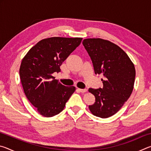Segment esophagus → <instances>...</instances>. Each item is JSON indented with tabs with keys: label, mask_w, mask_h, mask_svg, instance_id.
<instances>
[{
	"label": "esophagus",
	"mask_w": 151,
	"mask_h": 151,
	"mask_svg": "<svg viewBox=\"0 0 151 151\" xmlns=\"http://www.w3.org/2000/svg\"><path fill=\"white\" fill-rule=\"evenodd\" d=\"M78 91H79L81 92V93H86V92L87 91V89H86V88H84V89L78 88Z\"/></svg>",
	"instance_id": "obj_1"
}]
</instances>
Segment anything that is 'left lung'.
Wrapping results in <instances>:
<instances>
[{"mask_svg": "<svg viewBox=\"0 0 151 151\" xmlns=\"http://www.w3.org/2000/svg\"><path fill=\"white\" fill-rule=\"evenodd\" d=\"M83 44L93 62L94 73L103 74V88H90L95 103L89 105L91 113L105 119L122 108L133 90L136 71L133 63L118 45L103 39H86Z\"/></svg>", "mask_w": 151, "mask_h": 151, "instance_id": "8db88e82", "label": "left lung"}]
</instances>
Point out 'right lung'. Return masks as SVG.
<instances>
[{
    "label": "right lung",
    "instance_id": "right-lung-1",
    "mask_svg": "<svg viewBox=\"0 0 151 151\" xmlns=\"http://www.w3.org/2000/svg\"><path fill=\"white\" fill-rule=\"evenodd\" d=\"M83 38L50 37L40 40L22 58L19 75L24 93L37 111L45 117L59 114L75 91L65 86L52 74L76 49Z\"/></svg>",
    "mask_w": 151,
    "mask_h": 151
}]
</instances>
